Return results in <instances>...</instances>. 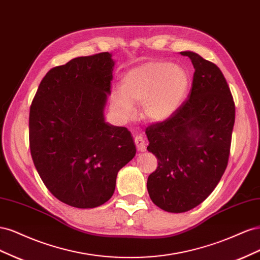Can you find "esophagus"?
Wrapping results in <instances>:
<instances>
[{
	"label": "esophagus",
	"instance_id": "34e87169",
	"mask_svg": "<svg viewBox=\"0 0 260 260\" xmlns=\"http://www.w3.org/2000/svg\"><path fill=\"white\" fill-rule=\"evenodd\" d=\"M135 142H136V145H137V148L139 152H145L146 143H145V140L142 136L135 137Z\"/></svg>",
	"mask_w": 260,
	"mask_h": 260
}]
</instances>
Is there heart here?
Segmentation results:
<instances>
[{
    "instance_id": "b5f03b06",
    "label": "heart",
    "mask_w": 260,
    "mask_h": 260,
    "mask_svg": "<svg viewBox=\"0 0 260 260\" xmlns=\"http://www.w3.org/2000/svg\"><path fill=\"white\" fill-rule=\"evenodd\" d=\"M187 88L188 76L182 67L166 60L147 61L123 75L121 86L113 90L111 101L123 118L135 115V102H142L147 119L162 121L178 111Z\"/></svg>"
}]
</instances>
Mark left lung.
I'll return each mask as SVG.
<instances>
[{
  "label": "left lung",
  "mask_w": 260,
  "mask_h": 260,
  "mask_svg": "<svg viewBox=\"0 0 260 260\" xmlns=\"http://www.w3.org/2000/svg\"><path fill=\"white\" fill-rule=\"evenodd\" d=\"M195 73L188 98L162 122L146 129L148 152L158 160L147 191L156 206L184 212L215 190L229 159L235 106L225 78L215 64L191 51Z\"/></svg>",
  "instance_id": "1"
}]
</instances>
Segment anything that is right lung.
Returning a JSON list of instances; mask_svg holds the SVG:
<instances>
[{
  "instance_id": "add662e5",
  "label": "right lung",
  "mask_w": 260,
  "mask_h": 260,
  "mask_svg": "<svg viewBox=\"0 0 260 260\" xmlns=\"http://www.w3.org/2000/svg\"><path fill=\"white\" fill-rule=\"evenodd\" d=\"M114 66L105 52L54 67L30 106L34 164L49 191L69 206L103 205L118 171L137 153L131 132L105 121Z\"/></svg>"
}]
</instances>
